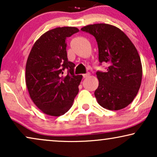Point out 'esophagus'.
Wrapping results in <instances>:
<instances>
[{"mask_svg":"<svg viewBox=\"0 0 157 157\" xmlns=\"http://www.w3.org/2000/svg\"><path fill=\"white\" fill-rule=\"evenodd\" d=\"M90 76V73H87V74H83V78H87V77H89Z\"/></svg>","mask_w":157,"mask_h":157,"instance_id":"obj_1","label":"esophagus"}]
</instances>
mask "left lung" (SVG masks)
Segmentation results:
<instances>
[{
	"mask_svg": "<svg viewBox=\"0 0 157 157\" xmlns=\"http://www.w3.org/2000/svg\"><path fill=\"white\" fill-rule=\"evenodd\" d=\"M81 30L95 37L99 62L109 64L106 72H96L98 86L94 95L97 102L109 110L125 108L136 97L142 78V66L136 47L113 25L97 23Z\"/></svg>",
	"mask_w": 157,
	"mask_h": 157,
	"instance_id": "left-lung-1",
	"label": "left lung"
}]
</instances>
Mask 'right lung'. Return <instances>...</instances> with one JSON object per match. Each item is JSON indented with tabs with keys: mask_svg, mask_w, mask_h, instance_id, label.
<instances>
[{
	"mask_svg": "<svg viewBox=\"0 0 157 157\" xmlns=\"http://www.w3.org/2000/svg\"><path fill=\"white\" fill-rule=\"evenodd\" d=\"M78 31L76 27H59L46 32L35 42L28 57V91L36 106L47 115L64 114L78 93L83 76L74 74L75 64L68 61L66 43V38Z\"/></svg>",
	"mask_w": 157,
	"mask_h": 157,
	"instance_id": "right-lung-1",
	"label": "right lung"
}]
</instances>
